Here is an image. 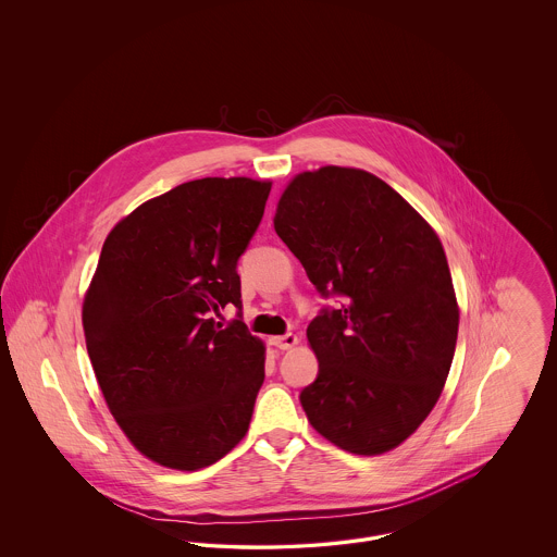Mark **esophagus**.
<instances>
[{
	"label": "esophagus",
	"mask_w": 557,
	"mask_h": 557,
	"mask_svg": "<svg viewBox=\"0 0 557 557\" xmlns=\"http://www.w3.org/2000/svg\"><path fill=\"white\" fill-rule=\"evenodd\" d=\"M271 345L277 346L280 350H290L292 346L298 345V336L288 332V334H284V336L271 338Z\"/></svg>",
	"instance_id": "esophagus-1"
}]
</instances>
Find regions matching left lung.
<instances>
[{
    "label": "left lung",
    "mask_w": 557,
    "mask_h": 557,
    "mask_svg": "<svg viewBox=\"0 0 557 557\" xmlns=\"http://www.w3.org/2000/svg\"><path fill=\"white\" fill-rule=\"evenodd\" d=\"M275 232L323 298L307 327L318 355L300 405L336 447L380 455L424 422L443 393L459 309L443 244L397 191L361 169L300 173Z\"/></svg>",
    "instance_id": "left-lung-1"
}]
</instances>
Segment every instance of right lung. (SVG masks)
<instances>
[{
  "instance_id": "add662e5",
  "label": "right lung",
  "mask_w": 557,
  "mask_h": 557,
  "mask_svg": "<svg viewBox=\"0 0 557 557\" xmlns=\"http://www.w3.org/2000/svg\"><path fill=\"white\" fill-rule=\"evenodd\" d=\"M271 184L205 177L125 216L102 246L83 302L85 345L108 409L133 447L194 472L244 438L265 380V348L242 319L238 261Z\"/></svg>"
}]
</instances>
